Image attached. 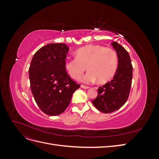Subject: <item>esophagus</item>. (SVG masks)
Returning <instances> with one entry per match:
<instances>
[{
	"label": "esophagus",
	"mask_w": 159,
	"mask_h": 159,
	"mask_svg": "<svg viewBox=\"0 0 159 159\" xmlns=\"http://www.w3.org/2000/svg\"><path fill=\"white\" fill-rule=\"evenodd\" d=\"M81 87L84 89H89V86H86V85H81Z\"/></svg>",
	"instance_id": "obj_1"
}]
</instances>
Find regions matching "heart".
<instances>
[{
  "instance_id": "1",
  "label": "heart",
  "mask_w": 159,
  "mask_h": 159,
  "mask_svg": "<svg viewBox=\"0 0 159 159\" xmlns=\"http://www.w3.org/2000/svg\"><path fill=\"white\" fill-rule=\"evenodd\" d=\"M75 54V57L67 58L64 63L65 69L72 79H78L86 67L89 71L81 81L89 83L97 79L99 83H105L117 71L118 56L113 48L90 44L78 49Z\"/></svg>"
}]
</instances>
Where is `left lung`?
Instances as JSON below:
<instances>
[{"label":"left lung","instance_id":"obj_1","mask_svg":"<svg viewBox=\"0 0 159 159\" xmlns=\"http://www.w3.org/2000/svg\"><path fill=\"white\" fill-rule=\"evenodd\" d=\"M118 56V67L113 78L99 87L94 106L104 113H112L126 103L131 91L133 66L128 52L116 42L111 43Z\"/></svg>","mask_w":159,"mask_h":159}]
</instances>
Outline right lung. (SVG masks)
I'll return each mask as SVG.
<instances>
[{"instance_id": "add662e5", "label": "right lung", "mask_w": 159, "mask_h": 159, "mask_svg": "<svg viewBox=\"0 0 159 159\" xmlns=\"http://www.w3.org/2000/svg\"><path fill=\"white\" fill-rule=\"evenodd\" d=\"M68 50L64 43L43 46L34 55L28 70L35 102L42 111L50 116L63 113L80 87L65 69Z\"/></svg>"}]
</instances>
